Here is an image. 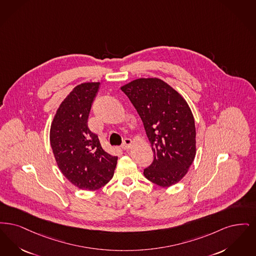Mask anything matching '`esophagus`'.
Returning <instances> with one entry per match:
<instances>
[{
	"label": "esophagus",
	"instance_id": "1",
	"mask_svg": "<svg viewBox=\"0 0 256 256\" xmlns=\"http://www.w3.org/2000/svg\"><path fill=\"white\" fill-rule=\"evenodd\" d=\"M131 145H132V140H131L130 138H125V140H123L122 145V149H123V150H127V149H129V148L131 147Z\"/></svg>",
	"mask_w": 256,
	"mask_h": 256
}]
</instances>
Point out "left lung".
I'll use <instances>...</instances> for the list:
<instances>
[{"label":"left lung","mask_w":256,"mask_h":256,"mask_svg":"<svg viewBox=\"0 0 256 256\" xmlns=\"http://www.w3.org/2000/svg\"><path fill=\"white\" fill-rule=\"evenodd\" d=\"M122 90L140 116L154 153L145 178L164 188L177 184L196 153L195 122L188 103L158 78L136 79Z\"/></svg>","instance_id":"8db88e82"}]
</instances>
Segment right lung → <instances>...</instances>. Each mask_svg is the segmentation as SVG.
Instances as JSON below:
<instances>
[{
  "instance_id": "1",
  "label": "right lung",
  "mask_w": 256,
  "mask_h": 256,
  "mask_svg": "<svg viewBox=\"0 0 256 256\" xmlns=\"http://www.w3.org/2000/svg\"><path fill=\"white\" fill-rule=\"evenodd\" d=\"M100 83L78 85L57 110L50 127V145L59 169L78 188L96 190L114 176L118 156L105 152L88 127Z\"/></svg>"
}]
</instances>
